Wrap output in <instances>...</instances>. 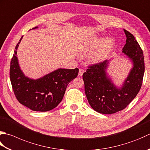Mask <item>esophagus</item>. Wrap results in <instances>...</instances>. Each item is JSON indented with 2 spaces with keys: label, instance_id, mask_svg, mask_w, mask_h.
Segmentation results:
<instances>
[{
  "label": "esophagus",
  "instance_id": "34e87169",
  "mask_svg": "<svg viewBox=\"0 0 150 150\" xmlns=\"http://www.w3.org/2000/svg\"><path fill=\"white\" fill-rule=\"evenodd\" d=\"M84 72V70L83 69H79V75L80 76V77H82L83 75V73Z\"/></svg>",
  "mask_w": 150,
  "mask_h": 150
}]
</instances>
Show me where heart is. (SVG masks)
I'll use <instances>...</instances> for the list:
<instances>
[{
	"label": "heart",
	"mask_w": 150,
	"mask_h": 150,
	"mask_svg": "<svg viewBox=\"0 0 150 150\" xmlns=\"http://www.w3.org/2000/svg\"><path fill=\"white\" fill-rule=\"evenodd\" d=\"M113 45L114 41L112 38H106L103 40L102 37H95L86 44L82 45L81 50L84 52H90L94 50L88 56V61L90 64H96L106 60Z\"/></svg>",
	"instance_id": "1"
}]
</instances>
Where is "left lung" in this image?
Here are the masks:
<instances>
[{"label": "left lung", "instance_id": "8db88e82", "mask_svg": "<svg viewBox=\"0 0 150 150\" xmlns=\"http://www.w3.org/2000/svg\"><path fill=\"white\" fill-rule=\"evenodd\" d=\"M124 30L127 40L122 52L129 58L133 67L123 86L117 88L107 75L108 60L89 66L83 75L88 101L99 113L110 114L124 109L142 86L145 70L142 50L133 35Z\"/></svg>", "mask_w": 150, "mask_h": 150}]
</instances>
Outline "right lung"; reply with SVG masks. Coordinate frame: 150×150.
<instances>
[{
	"instance_id": "1",
	"label": "right lung",
	"mask_w": 150,
	"mask_h": 150,
	"mask_svg": "<svg viewBox=\"0 0 150 150\" xmlns=\"http://www.w3.org/2000/svg\"><path fill=\"white\" fill-rule=\"evenodd\" d=\"M22 38L16 45L10 63V77L14 94L21 104L32 110H51L62 100L67 84L77 77L79 69L60 68L36 80L25 77L16 56Z\"/></svg>"
}]
</instances>
